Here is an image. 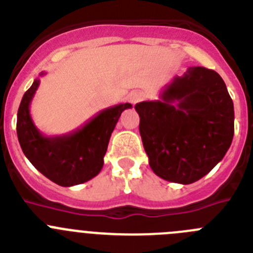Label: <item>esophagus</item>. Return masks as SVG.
Listing matches in <instances>:
<instances>
[{"mask_svg": "<svg viewBox=\"0 0 253 253\" xmlns=\"http://www.w3.org/2000/svg\"><path fill=\"white\" fill-rule=\"evenodd\" d=\"M142 98H143V94L141 92H138V90L131 92L128 95V101L131 104H136L137 102H140Z\"/></svg>", "mask_w": 253, "mask_h": 253, "instance_id": "esophagus-1", "label": "esophagus"}]
</instances>
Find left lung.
<instances>
[{
	"instance_id": "obj_1",
	"label": "left lung",
	"mask_w": 253,
	"mask_h": 253,
	"mask_svg": "<svg viewBox=\"0 0 253 253\" xmlns=\"http://www.w3.org/2000/svg\"><path fill=\"white\" fill-rule=\"evenodd\" d=\"M150 168L161 179L192 184L208 174L228 151L234 110L217 72L188 68L160 93L135 106Z\"/></svg>"
}]
</instances>
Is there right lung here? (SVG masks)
I'll return each mask as SVG.
<instances>
[{"instance_id": "obj_1", "label": "right lung", "mask_w": 253, "mask_h": 253, "mask_svg": "<svg viewBox=\"0 0 253 253\" xmlns=\"http://www.w3.org/2000/svg\"><path fill=\"white\" fill-rule=\"evenodd\" d=\"M45 73H40V77ZM40 79L25 92L17 111V137L25 156L44 176L60 186L83 184L99 174L103 168L110 137L118 118L129 103L106 108L74 131L60 136H45L30 115V104Z\"/></svg>"}]
</instances>
